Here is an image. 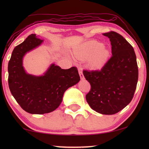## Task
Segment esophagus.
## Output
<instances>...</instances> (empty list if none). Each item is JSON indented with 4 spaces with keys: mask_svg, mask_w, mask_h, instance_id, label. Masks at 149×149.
I'll list each match as a JSON object with an SVG mask.
<instances>
[{
    "mask_svg": "<svg viewBox=\"0 0 149 149\" xmlns=\"http://www.w3.org/2000/svg\"><path fill=\"white\" fill-rule=\"evenodd\" d=\"M79 75H80V77L81 79H84V75L83 74V72H82V70L81 69H79Z\"/></svg>",
    "mask_w": 149,
    "mask_h": 149,
    "instance_id": "esophagus-1",
    "label": "esophagus"
}]
</instances>
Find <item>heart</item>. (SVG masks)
Returning <instances> with one entry per match:
<instances>
[{
	"instance_id": "obj_1",
	"label": "heart",
	"mask_w": 149,
	"mask_h": 149,
	"mask_svg": "<svg viewBox=\"0 0 149 149\" xmlns=\"http://www.w3.org/2000/svg\"><path fill=\"white\" fill-rule=\"evenodd\" d=\"M74 54L75 58L80 60L89 59L88 64L93 69L102 68L109 54L107 47L96 41H90L83 44Z\"/></svg>"
}]
</instances>
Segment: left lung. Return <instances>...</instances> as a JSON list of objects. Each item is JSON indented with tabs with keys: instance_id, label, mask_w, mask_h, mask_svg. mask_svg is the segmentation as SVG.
Here are the masks:
<instances>
[{
	"instance_id": "obj_1",
	"label": "left lung",
	"mask_w": 149,
	"mask_h": 149,
	"mask_svg": "<svg viewBox=\"0 0 149 149\" xmlns=\"http://www.w3.org/2000/svg\"><path fill=\"white\" fill-rule=\"evenodd\" d=\"M102 34L110 40L112 56L100 70H83L91 85L86 99L95 111L113 115L127 106L133 98L138 68L133 47L124 38L115 31Z\"/></svg>"
}]
</instances>
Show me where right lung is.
I'll use <instances>...</instances> for the list:
<instances>
[{"mask_svg":"<svg viewBox=\"0 0 149 149\" xmlns=\"http://www.w3.org/2000/svg\"><path fill=\"white\" fill-rule=\"evenodd\" d=\"M42 42L35 34H31L15 47L8 63V84L12 95L24 111L37 115L58 108L65 91L80 81L75 66L65 70L52 64L42 76L27 74L22 63L24 56Z\"/></svg>","mask_w":149,"mask_h":149,"instance_id":"1","label":"right lung"}]
</instances>
